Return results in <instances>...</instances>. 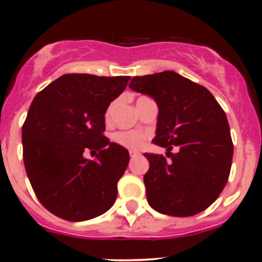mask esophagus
<instances>
[{"label":"esophagus","mask_w":262,"mask_h":262,"mask_svg":"<svg viewBox=\"0 0 262 262\" xmlns=\"http://www.w3.org/2000/svg\"><path fill=\"white\" fill-rule=\"evenodd\" d=\"M139 155H141V153H139V152H130V158H136V157H138Z\"/></svg>","instance_id":"1"}]
</instances>
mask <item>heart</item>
Here are the masks:
<instances>
[{"label":"heart","mask_w":262,"mask_h":262,"mask_svg":"<svg viewBox=\"0 0 262 262\" xmlns=\"http://www.w3.org/2000/svg\"><path fill=\"white\" fill-rule=\"evenodd\" d=\"M112 107L106 110L105 119L109 120L110 114H112ZM147 139V134L139 130H120L113 134V141L120 147L126 148L129 150H138L144 146Z\"/></svg>","instance_id":"heart-1"}]
</instances>
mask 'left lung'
<instances>
[{
	"label": "left lung",
	"mask_w": 262,
	"mask_h": 262,
	"mask_svg": "<svg viewBox=\"0 0 262 262\" xmlns=\"http://www.w3.org/2000/svg\"><path fill=\"white\" fill-rule=\"evenodd\" d=\"M129 87L149 95L158 106L153 143L162 155L144 153L148 204L172 216H190L213 204L231 172L233 143L226 113L202 84L172 71L137 76ZM178 152L171 154L173 146Z\"/></svg>",
	"instance_id": "left-lung-1"
}]
</instances>
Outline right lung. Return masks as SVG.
I'll return each instance as SVG.
<instances>
[{"label": "right lung", "instance_id": "1", "mask_svg": "<svg viewBox=\"0 0 262 262\" xmlns=\"http://www.w3.org/2000/svg\"><path fill=\"white\" fill-rule=\"evenodd\" d=\"M129 76H60L31 102L23 125L26 173L46 209L70 222L110 209L129 163L125 148L104 136L105 113L125 90ZM99 150L95 160L85 158Z\"/></svg>", "mask_w": 262, "mask_h": 262}]
</instances>
